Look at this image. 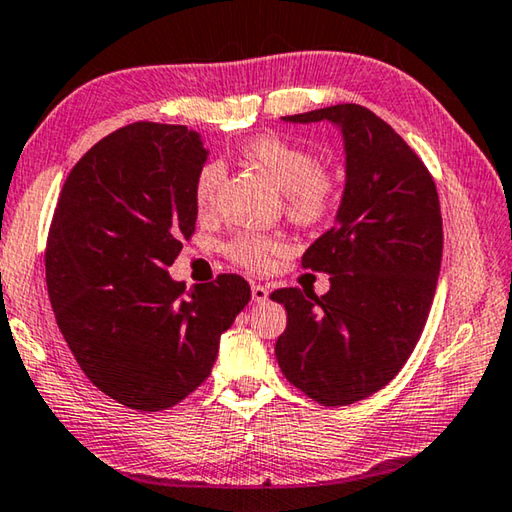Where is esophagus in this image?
I'll return each instance as SVG.
<instances>
[{
  "instance_id": "1",
  "label": "esophagus",
  "mask_w": 512,
  "mask_h": 512,
  "mask_svg": "<svg viewBox=\"0 0 512 512\" xmlns=\"http://www.w3.org/2000/svg\"><path fill=\"white\" fill-rule=\"evenodd\" d=\"M251 299H254V303H265L270 299V290L265 285H251Z\"/></svg>"
}]
</instances>
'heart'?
<instances>
[{
    "label": "heart",
    "mask_w": 512,
    "mask_h": 512,
    "mask_svg": "<svg viewBox=\"0 0 512 512\" xmlns=\"http://www.w3.org/2000/svg\"><path fill=\"white\" fill-rule=\"evenodd\" d=\"M240 155L251 164L261 166L272 182L285 193V206L292 220L317 222L335 209L337 182L333 175L321 170L315 155L292 146L279 137H254L242 143ZM224 179V164L220 159L204 161L193 182V202L200 213L211 211L218 200ZM283 245L279 238L265 233H238L227 245V256L247 270H265L272 254Z\"/></svg>",
    "instance_id": "1"
}]
</instances>
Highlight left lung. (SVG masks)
Segmentation results:
<instances>
[{
	"label": "left lung",
	"instance_id": "8db88e82",
	"mask_svg": "<svg viewBox=\"0 0 512 512\" xmlns=\"http://www.w3.org/2000/svg\"><path fill=\"white\" fill-rule=\"evenodd\" d=\"M283 121L333 123L346 179L335 224L301 258L330 274V290L270 294L288 310L274 353L312 400L353 405L396 378L423 333L443 256L441 204L423 161L366 107L330 105Z\"/></svg>",
	"mask_w": 512,
	"mask_h": 512
}]
</instances>
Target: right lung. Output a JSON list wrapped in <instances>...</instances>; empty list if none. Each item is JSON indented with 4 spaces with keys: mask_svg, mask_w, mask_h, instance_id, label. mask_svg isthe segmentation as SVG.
<instances>
[{
    "mask_svg": "<svg viewBox=\"0 0 512 512\" xmlns=\"http://www.w3.org/2000/svg\"><path fill=\"white\" fill-rule=\"evenodd\" d=\"M206 157L186 125L130 123L80 157L53 213L47 288L58 328L92 384L130 409H168L200 387L251 299L238 274L191 290L168 274L195 231Z\"/></svg>",
    "mask_w": 512,
    "mask_h": 512,
    "instance_id": "obj_1",
    "label": "right lung"
}]
</instances>
